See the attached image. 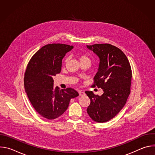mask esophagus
<instances>
[{"instance_id": "34e87169", "label": "esophagus", "mask_w": 155, "mask_h": 155, "mask_svg": "<svg viewBox=\"0 0 155 155\" xmlns=\"http://www.w3.org/2000/svg\"><path fill=\"white\" fill-rule=\"evenodd\" d=\"M78 93H79V95H80V96H83V95L85 94L84 92L83 91H78Z\"/></svg>"}]
</instances>
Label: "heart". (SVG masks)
Wrapping results in <instances>:
<instances>
[{"label": "heart", "instance_id": "heart-1", "mask_svg": "<svg viewBox=\"0 0 155 155\" xmlns=\"http://www.w3.org/2000/svg\"><path fill=\"white\" fill-rule=\"evenodd\" d=\"M79 59H80V61H84V60H90V59L88 58V57L84 54H79ZM68 61V58H65L63 61V65H65L66 63H67Z\"/></svg>", "mask_w": 155, "mask_h": 155}]
</instances>
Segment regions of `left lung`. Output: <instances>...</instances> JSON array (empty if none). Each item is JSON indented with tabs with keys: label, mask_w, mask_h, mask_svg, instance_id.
<instances>
[{
	"label": "left lung",
	"mask_w": 155,
	"mask_h": 155,
	"mask_svg": "<svg viewBox=\"0 0 155 155\" xmlns=\"http://www.w3.org/2000/svg\"><path fill=\"white\" fill-rule=\"evenodd\" d=\"M87 48L100 59L92 86L102 88L104 93L99 96L85 91L91 101L86 111L94 121L104 123L114 118L126 103L130 93V65L124 53L111 44H94Z\"/></svg>",
	"instance_id": "left-lung-1"
}]
</instances>
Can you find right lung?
Here are the masks:
<instances>
[{"label":"right lung","mask_w":155,"mask_h":155,"mask_svg":"<svg viewBox=\"0 0 155 155\" xmlns=\"http://www.w3.org/2000/svg\"><path fill=\"white\" fill-rule=\"evenodd\" d=\"M73 46L48 44L31 58L26 69L24 84L28 97L35 111L43 118L54 120L68 109L72 98L78 96L73 88L53 86V77L61 72L62 59Z\"/></svg>","instance_id":"add662e5"}]
</instances>
